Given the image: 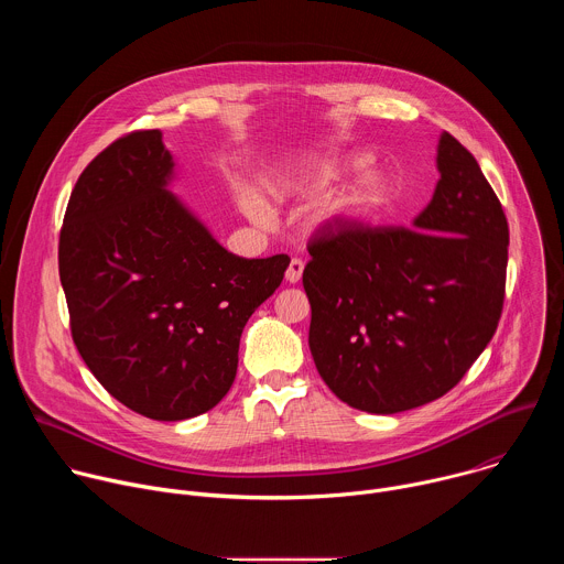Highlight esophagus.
Returning <instances> with one entry per match:
<instances>
[{"label":"esophagus","instance_id":"esophagus-1","mask_svg":"<svg viewBox=\"0 0 564 564\" xmlns=\"http://www.w3.org/2000/svg\"><path fill=\"white\" fill-rule=\"evenodd\" d=\"M301 274H303V261L301 259H292L288 270H285V281L288 283H299Z\"/></svg>","mask_w":564,"mask_h":564}]
</instances>
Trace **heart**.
Returning a JSON list of instances; mask_svg holds the SVG:
<instances>
[{"label": "heart", "instance_id": "1", "mask_svg": "<svg viewBox=\"0 0 564 564\" xmlns=\"http://www.w3.org/2000/svg\"><path fill=\"white\" fill-rule=\"evenodd\" d=\"M368 160L364 155H350L344 160H312V163H301L283 170L276 174L272 183V194L276 198H288L292 194L310 192L321 185H326L339 176H344L350 170L366 167ZM394 196V183L381 174V172H366L355 183H350L346 189L337 192L335 196L326 198L314 212L316 225H344L357 218H364L368 214L379 212L386 207ZM240 207L257 223H268L270 212L263 198L246 187L240 189Z\"/></svg>", "mask_w": 564, "mask_h": 564}]
</instances>
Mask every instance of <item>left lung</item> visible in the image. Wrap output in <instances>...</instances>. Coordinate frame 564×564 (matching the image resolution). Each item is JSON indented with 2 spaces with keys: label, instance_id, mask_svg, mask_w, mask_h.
Masks as SVG:
<instances>
[{
  "label": "left lung",
  "instance_id": "obj_1",
  "mask_svg": "<svg viewBox=\"0 0 564 564\" xmlns=\"http://www.w3.org/2000/svg\"><path fill=\"white\" fill-rule=\"evenodd\" d=\"M440 181L409 227L324 225L303 270L310 352L348 406L392 415L446 394L496 335L509 225L473 153L437 144Z\"/></svg>",
  "mask_w": 564,
  "mask_h": 564
}]
</instances>
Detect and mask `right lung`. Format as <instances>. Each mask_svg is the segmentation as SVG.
I'll use <instances>...</instances> for the list:
<instances>
[{
  "label": "right lung",
  "mask_w": 564,
  "mask_h": 564,
  "mask_svg": "<svg viewBox=\"0 0 564 564\" xmlns=\"http://www.w3.org/2000/svg\"><path fill=\"white\" fill-rule=\"evenodd\" d=\"M172 176L158 129L111 142L70 192L57 254L77 352L120 404L158 422L227 394L240 333L290 265L227 252L167 189Z\"/></svg>",
  "instance_id": "right-lung-1"
}]
</instances>
